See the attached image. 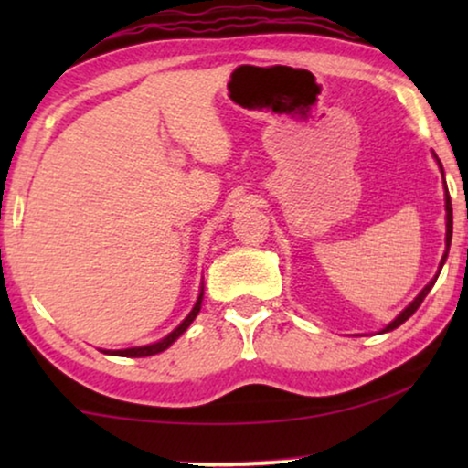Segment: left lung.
Wrapping results in <instances>:
<instances>
[{
	"label": "left lung",
	"mask_w": 468,
	"mask_h": 468,
	"mask_svg": "<svg viewBox=\"0 0 468 468\" xmlns=\"http://www.w3.org/2000/svg\"><path fill=\"white\" fill-rule=\"evenodd\" d=\"M439 165H441V162H439ZM441 172H443V168H441ZM445 189H447V185H445ZM445 210H447V234H445V242H447V249H445V255H443V260H441L439 272H441V268H443V264H445V260H447V253H450V245H452V228H453V217H452V197H450V191H447V194H445ZM437 277H439V274H434V279L431 281V283H428V285L424 287V290H421V292H420V296H418V298H415V300H413V303H411V304H409V306H407V309H405V311H402V313H400V315L394 319V322H392V324H389V325H386V330H383V332H389V330L399 328V325H400V324H405V322H407V319H409V317H411L415 311H418V306H420L421 303H424V298L428 296V292H431V290H432V285H434V281H437Z\"/></svg>",
	"instance_id": "left-lung-1"
}]
</instances>
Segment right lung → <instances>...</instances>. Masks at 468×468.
<instances>
[{
  "mask_svg": "<svg viewBox=\"0 0 468 468\" xmlns=\"http://www.w3.org/2000/svg\"><path fill=\"white\" fill-rule=\"evenodd\" d=\"M200 306H202V292H200V298H197V303H196V306L194 309H191V313L187 317H185V322L178 325L176 330H172L168 336L165 338H162V341L159 343H155V345H146V347H133V349H119V351H106V354H111V356H125V357H146V356H155V354H159V351H164V349H168L172 343L176 341L178 336L183 335L185 330L189 328V324L194 322L196 319V315L197 313H200Z\"/></svg>",
  "mask_w": 468,
  "mask_h": 468,
  "instance_id": "right-lung-1",
  "label": "right lung"
}]
</instances>
